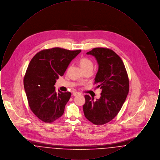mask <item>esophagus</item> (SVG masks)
<instances>
[{"label": "esophagus", "instance_id": "1", "mask_svg": "<svg viewBox=\"0 0 160 160\" xmlns=\"http://www.w3.org/2000/svg\"><path fill=\"white\" fill-rule=\"evenodd\" d=\"M72 95H73L74 97H76L77 95H80V93H79L78 92H73V93H72Z\"/></svg>", "mask_w": 160, "mask_h": 160}]
</instances>
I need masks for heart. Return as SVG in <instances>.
Listing matches in <instances>:
<instances>
[{
  "instance_id": "b5f03b06",
  "label": "heart",
  "mask_w": 160,
  "mask_h": 160,
  "mask_svg": "<svg viewBox=\"0 0 160 160\" xmlns=\"http://www.w3.org/2000/svg\"><path fill=\"white\" fill-rule=\"evenodd\" d=\"M78 64L84 71L89 69H92L93 68L92 62L87 58H81L78 61Z\"/></svg>"
}]
</instances>
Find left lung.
<instances>
[{
	"label": "left lung",
	"mask_w": 160,
	"mask_h": 160,
	"mask_svg": "<svg viewBox=\"0 0 160 160\" xmlns=\"http://www.w3.org/2000/svg\"><path fill=\"white\" fill-rule=\"evenodd\" d=\"M86 54L94 56L97 61L95 83L102 91L96 101L88 95L84 96V114L93 124L104 125L121 110L129 92L128 77L122 59L113 50L99 47Z\"/></svg>",
	"instance_id": "8db88e82"
}]
</instances>
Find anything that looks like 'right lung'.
<instances>
[{
	"mask_svg": "<svg viewBox=\"0 0 160 160\" xmlns=\"http://www.w3.org/2000/svg\"><path fill=\"white\" fill-rule=\"evenodd\" d=\"M80 52L56 47L38 52L30 62L24 77V90L31 110L43 122H53L63 114L71 93L56 92L54 84Z\"/></svg>",
	"mask_w": 160,
	"mask_h": 160,
	"instance_id": "obj_1",
	"label": "right lung"
}]
</instances>
